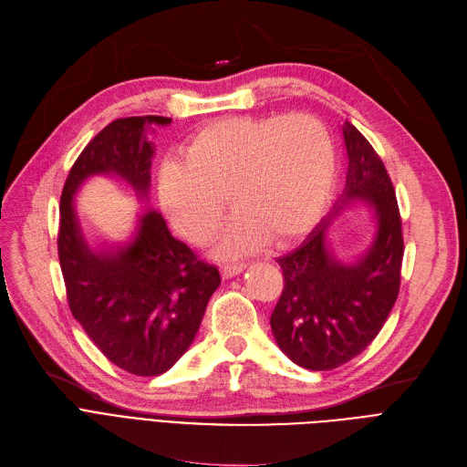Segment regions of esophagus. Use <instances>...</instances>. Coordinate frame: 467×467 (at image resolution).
<instances>
[{"mask_svg": "<svg viewBox=\"0 0 467 467\" xmlns=\"http://www.w3.org/2000/svg\"><path fill=\"white\" fill-rule=\"evenodd\" d=\"M247 268V264L245 262H234V264H224L222 265V275H224L226 279H230V277H235L237 274H241L243 270Z\"/></svg>", "mask_w": 467, "mask_h": 467, "instance_id": "1", "label": "esophagus"}]
</instances>
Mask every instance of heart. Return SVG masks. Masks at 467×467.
Here are the masks:
<instances>
[{"label": "heart", "instance_id": "obj_1", "mask_svg": "<svg viewBox=\"0 0 467 467\" xmlns=\"http://www.w3.org/2000/svg\"><path fill=\"white\" fill-rule=\"evenodd\" d=\"M335 169V139L314 116L224 118L195 130L181 158L161 165L158 199L176 232L205 245L228 195L235 216L218 254L232 256L298 234L327 202Z\"/></svg>", "mask_w": 467, "mask_h": 467}]
</instances>
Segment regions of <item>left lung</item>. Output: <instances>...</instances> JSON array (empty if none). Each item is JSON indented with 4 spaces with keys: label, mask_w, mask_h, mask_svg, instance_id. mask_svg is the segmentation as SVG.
<instances>
[{
    "label": "left lung",
    "mask_w": 467,
    "mask_h": 467,
    "mask_svg": "<svg viewBox=\"0 0 467 467\" xmlns=\"http://www.w3.org/2000/svg\"><path fill=\"white\" fill-rule=\"evenodd\" d=\"M342 132L348 172L332 216L351 202L370 203L376 234L358 262L344 264L327 247L325 222L277 258L285 285L270 325L286 358L309 370L337 368L365 351L382 330L401 285L405 245L391 179L358 129L346 121Z\"/></svg>",
    "instance_id": "1"
}]
</instances>
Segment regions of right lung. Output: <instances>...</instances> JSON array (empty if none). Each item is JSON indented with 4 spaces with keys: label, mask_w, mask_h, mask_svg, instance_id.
<instances>
[{
    "label": "right lung",
    "mask_w": 467,
    "mask_h": 467,
    "mask_svg": "<svg viewBox=\"0 0 467 467\" xmlns=\"http://www.w3.org/2000/svg\"><path fill=\"white\" fill-rule=\"evenodd\" d=\"M171 121L142 116L106 125L79 153L60 195L57 245L72 316L109 361L137 376H160L182 358L220 274L174 239L155 211L140 218L127 245L91 249L76 218L74 197L95 174L118 176L146 197L153 158L146 129Z\"/></svg>",
    "instance_id": "obj_1"
}]
</instances>
